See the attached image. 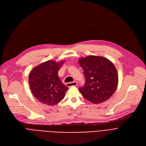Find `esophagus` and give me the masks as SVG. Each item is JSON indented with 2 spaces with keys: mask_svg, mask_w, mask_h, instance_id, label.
I'll use <instances>...</instances> for the list:
<instances>
[{
  "mask_svg": "<svg viewBox=\"0 0 146 146\" xmlns=\"http://www.w3.org/2000/svg\"><path fill=\"white\" fill-rule=\"evenodd\" d=\"M77 84H77V82H76V81H73V82L66 83V86H67L68 87H71L76 86Z\"/></svg>",
  "mask_w": 146,
  "mask_h": 146,
  "instance_id": "obj_1",
  "label": "esophagus"
}]
</instances>
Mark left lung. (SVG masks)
<instances>
[{"label":"left lung","instance_id":"left-lung-1","mask_svg":"<svg viewBox=\"0 0 146 146\" xmlns=\"http://www.w3.org/2000/svg\"><path fill=\"white\" fill-rule=\"evenodd\" d=\"M85 78L84 86L79 91L84 97L93 104L108 100L115 92L118 76L114 64L106 58L89 55L78 59Z\"/></svg>","mask_w":146,"mask_h":146}]
</instances>
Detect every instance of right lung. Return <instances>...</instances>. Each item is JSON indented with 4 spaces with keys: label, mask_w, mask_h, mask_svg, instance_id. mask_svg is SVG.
I'll use <instances>...</instances> for the list:
<instances>
[{
    "label": "right lung",
    "mask_w": 146,
    "mask_h": 146,
    "mask_svg": "<svg viewBox=\"0 0 146 146\" xmlns=\"http://www.w3.org/2000/svg\"><path fill=\"white\" fill-rule=\"evenodd\" d=\"M64 61H48L33 68L29 76L32 93L40 102L54 106L65 97L68 88L60 80L58 72Z\"/></svg>",
    "instance_id": "obj_1"
}]
</instances>
